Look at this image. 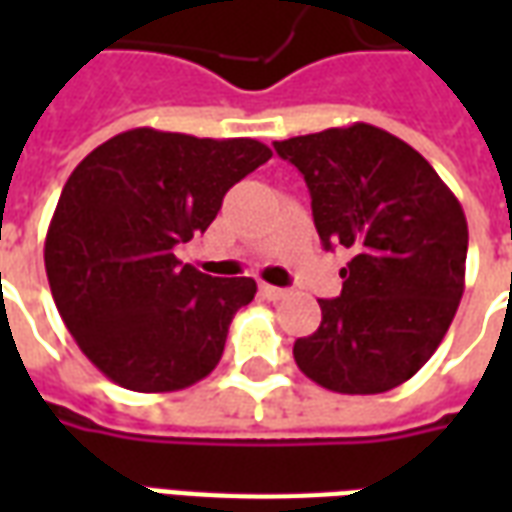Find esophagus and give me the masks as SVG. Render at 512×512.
<instances>
[{"label": "esophagus", "instance_id": "34e87169", "mask_svg": "<svg viewBox=\"0 0 512 512\" xmlns=\"http://www.w3.org/2000/svg\"><path fill=\"white\" fill-rule=\"evenodd\" d=\"M260 290H263V296H266V299H271V301H279V299H285V296H288V290H285V288H274V285H266V282L260 285Z\"/></svg>", "mask_w": 512, "mask_h": 512}]
</instances>
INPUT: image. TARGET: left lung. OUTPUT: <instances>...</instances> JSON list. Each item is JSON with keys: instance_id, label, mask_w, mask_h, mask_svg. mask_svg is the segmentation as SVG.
<instances>
[{"instance_id": "1", "label": "left lung", "mask_w": 512, "mask_h": 512, "mask_svg": "<svg viewBox=\"0 0 512 512\" xmlns=\"http://www.w3.org/2000/svg\"><path fill=\"white\" fill-rule=\"evenodd\" d=\"M274 147L307 180L323 246L354 252L343 293L318 299L321 326L296 340L293 359L340 395L389 392L433 356L461 304V202L414 147L370 123Z\"/></svg>"}]
</instances>
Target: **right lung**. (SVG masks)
<instances>
[{
  "mask_svg": "<svg viewBox=\"0 0 512 512\" xmlns=\"http://www.w3.org/2000/svg\"><path fill=\"white\" fill-rule=\"evenodd\" d=\"M271 158L257 139L131 128L73 169L43 260L51 296L82 354L134 392H175L219 365L249 277L183 266L175 246L205 233L235 183Z\"/></svg>",
  "mask_w": 512,
  "mask_h": 512,
  "instance_id": "right-lung-1",
  "label": "right lung"
}]
</instances>
